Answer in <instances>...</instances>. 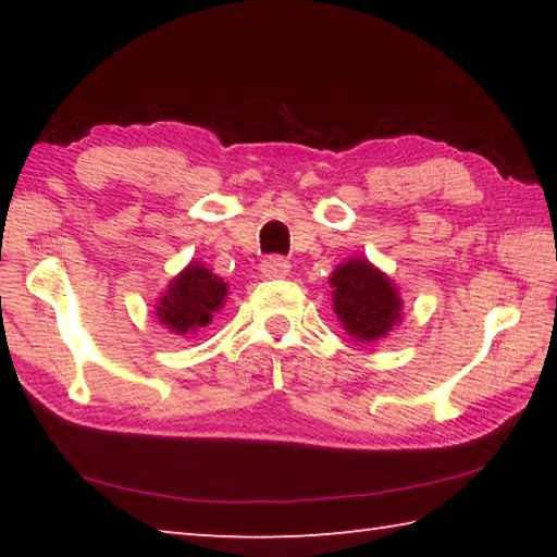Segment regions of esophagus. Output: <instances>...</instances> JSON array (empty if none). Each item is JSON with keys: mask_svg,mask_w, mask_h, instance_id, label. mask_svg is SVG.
Masks as SVG:
<instances>
[{"mask_svg": "<svg viewBox=\"0 0 557 557\" xmlns=\"http://www.w3.org/2000/svg\"><path fill=\"white\" fill-rule=\"evenodd\" d=\"M260 272H262V277H268V280L287 277L289 275V262L285 258H280V256H270V258L262 260Z\"/></svg>", "mask_w": 557, "mask_h": 557, "instance_id": "34e87169", "label": "esophagus"}]
</instances>
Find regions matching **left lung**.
I'll return each mask as SVG.
<instances>
[{"instance_id": "left-lung-1", "label": "left lung", "mask_w": 557, "mask_h": 557, "mask_svg": "<svg viewBox=\"0 0 557 557\" xmlns=\"http://www.w3.org/2000/svg\"><path fill=\"white\" fill-rule=\"evenodd\" d=\"M332 301L342 326L356 342H379L400 322L403 299L388 275L369 260L351 258L332 272Z\"/></svg>"}]
</instances>
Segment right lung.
Segmentation results:
<instances>
[{
    "mask_svg": "<svg viewBox=\"0 0 557 557\" xmlns=\"http://www.w3.org/2000/svg\"><path fill=\"white\" fill-rule=\"evenodd\" d=\"M228 295V285L213 275L201 262H188L178 275L169 282L157 301V317L174 334H196L209 326L213 314L219 312Z\"/></svg>",
    "mask_w": 557,
    "mask_h": 557,
    "instance_id": "add662e5",
    "label": "right lung"
}]
</instances>
